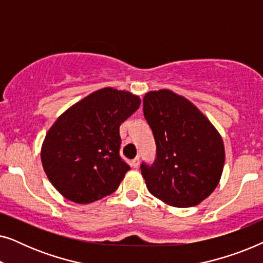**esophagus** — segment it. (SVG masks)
I'll return each mask as SVG.
<instances>
[{"label":"esophagus","mask_w":263,"mask_h":263,"mask_svg":"<svg viewBox=\"0 0 263 263\" xmlns=\"http://www.w3.org/2000/svg\"><path fill=\"white\" fill-rule=\"evenodd\" d=\"M130 165H132V167H138L139 165H140V158L139 157H136L135 159H133L132 160V163H130Z\"/></svg>","instance_id":"34e87169"}]
</instances>
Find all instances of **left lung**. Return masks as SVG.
I'll use <instances>...</instances> for the list:
<instances>
[{
    "instance_id": "left-lung-1",
    "label": "left lung",
    "mask_w": 263,
    "mask_h": 263,
    "mask_svg": "<svg viewBox=\"0 0 263 263\" xmlns=\"http://www.w3.org/2000/svg\"><path fill=\"white\" fill-rule=\"evenodd\" d=\"M143 115L157 145L152 166L141 165L147 189L168 206H196L220 181L221 135L192 102L170 89L147 92Z\"/></svg>"
}]
</instances>
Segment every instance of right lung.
<instances>
[{"label": "right lung", "mask_w": 263, "mask_h": 263, "mask_svg": "<svg viewBox=\"0 0 263 263\" xmlns=\"http://www.w3.org/2000/svg\"><path fill=\"white\" fill-rule=\"evenodd\" d=\"M139 96L105 87L75 103L46 133L41 158L49 181L71 202L112 194L130 166L120 157V125L139 109Z\"/></svg>", "instance_id": "obj_1"}]
</instances>
